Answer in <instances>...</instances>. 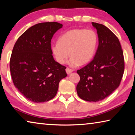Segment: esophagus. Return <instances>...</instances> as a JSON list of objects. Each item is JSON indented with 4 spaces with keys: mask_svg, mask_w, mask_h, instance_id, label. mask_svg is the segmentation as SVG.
Returning a JSON list of instances; mask_svg holds the SVG:
<instances>
[{
    "mask_svg": "<svg viewBox=\"0 0 135 135\" xmlns=\"http://www.w3.org/2000/svg\"><path fill=\"white\" fill-rule=\"evenodd\" d=\"M66 73H67L68 74H71L72 72H73V70L70 69H69V68H67L66 69Z\"/></svg>",
    "mask_w": 135,
    "mask_h": 135,
    "instance_id": "34e87169",
    "label": "esophagus"
}]
</instances>
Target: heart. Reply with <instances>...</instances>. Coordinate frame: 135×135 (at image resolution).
I'll use <instances>...</instances> for the list:
<instances>
[{
	"label": "heart",
	"mask_w": 135,
	"mask_h": 135,
	"mask_svg": "<svg viewBox=\"0 0 135 135\" xmlns=\"http://www.w3.org/2000/svg\"><path fill=\"white\" fill-rule=\"evenodd\" d=\"M98 45V37L94 30L76 28L68 31L59 37V41L51 45V51L58 63L76 67L92 60Z\"/></svg>",
	"instance_id": "heart-1"
}]
</instances>
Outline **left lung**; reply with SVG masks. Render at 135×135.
Instances as JSON below:
<instances>
[{
  "label": "left lung",
  "mask_w": 135,
  "mask_h": 135,
  "mask_svg": "<svg viewBox=\"0 0 135 135\" xmlns=\"http://www.w3.org/2000/svg\"><path fill=\"white\" fill-rule=\"evenodd\" d=\"M92 24L97 30L99 45L94 59L76 71L80 76L76 92L83 100L97 102L109 96L119 86L124 59L118 37L103 25Z\"/></svg>",
  "instance_id": "8db88e82"
}]
</instances>
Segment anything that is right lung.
Returning <instances> with one entry per match:
<instances>
[{
  "label": "right lung",
  "instance_id": "add662e5",
  "mask_svg": "<svg viewBox=\"0 0 135 135\" xmlns=\"http://www.w3.org/2000/svg\"><path fill=\"white\" fill-rule=\"evenodd\" d=\"M58 22L40 23L20 36L14 45L9 68L12 81L28 100L43 103L54 98L66 67L55 61L51 51L54 34L62 28Z\"/></svg>",
  "mask_w": 135,
  "mask_h": 135
}]
</instances>
